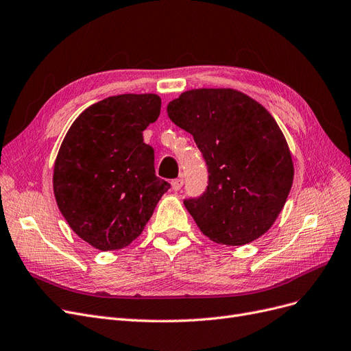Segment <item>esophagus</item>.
Wrapping results in <instances>:
<instances>
[{
    "instance_id": "34e87169",
    "label": "esophagus",
    "mask_w": 351,
    "mask_h": 351,
    "mask_svg": "<svg viewBox=\"0 0 351 351\" xmlns=\"http://www.w3.org/2000/svg\"><path fill=\"white\" fill-rule=\"evenodd\" d=\"M171 185H172V189L173 191H179L180 188L184 186V179L182 178H178V179H173L172 182H171Z\"/></svg>"
}]
</instances>
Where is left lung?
I'll return each instance as SVG.
<instances>
[{
  "label": "left lung",
  "instance_id": "left-lung-1",
  "mask_svg": "<svg viewBox=\"0 0 351 351\" xmlns=\"http://www.w3.org/2000/svg\"><path fill=\"white\" fill-rule=\"evenodd\" d=\"M167 115L191 133L208 167V186L186 210L210 240L254 241L274 226L291 192L293 162L270 112L240 90L201 88L167 104Z\"/></svg>",
  "mask_w": 351,
  "mask_h": 351
}]
</instances>
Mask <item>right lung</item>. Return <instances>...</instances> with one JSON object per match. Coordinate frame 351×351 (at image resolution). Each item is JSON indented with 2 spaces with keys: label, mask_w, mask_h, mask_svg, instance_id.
<instances>
[{
  "label": "right lung",
  "mask_w": 351,
  "mask_h": 351,
  "mask_svg": "<svg viewBox=\"0 0 351 351\" xmlns=\"http://www.w3.org/2000/svg\"><path fill=\"white\" fill-rule=\"evenodd\" d=\"M156 94H123L88 107L64 136L53 169L62 215L84 241L101 252L136 240L163 193L154 150L143 132L158 120Z\"/></svg>",
  "instance_id": "obj_1"
}]
</instances>
